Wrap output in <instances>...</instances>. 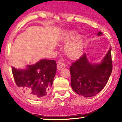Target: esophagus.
<instances>
[{
	"mask_svg": "<svg viewBox=\"0 0 122 122\" xmlns=\"http://www.w3.org/2000/svg\"><path fill=\"white\" fill-rule=\"evenodd\" d=\"M66 67V65H65V63H63L62 62H58V63L57 64V69L60 71L62 69Z\"/></svg>",
	"mask_w": 122,
	"mask_h": 122,
	"instance_id": "obj_1",
	"label": "esophagus"
}]
</instances>
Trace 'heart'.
Returning <instances> with one entry per match:
<instances>
[{"instance_id": "heart-1", "label": "heart", "mask_w": 122, "mask_h": 122, "mask_svg": "<svg viewBox=\"0 0 122 122\" xmlns=\"http://www.w3.org/2000/svg\"><path fill=\"white\" fill-rule=\"evenodd\" d=\"M76 32L71 30L67 32L61 38L62 42L66 43L64 51L69 58L76 59L81 56L83 52L84 40L81 34L76 35Z\"/></svg>"}]
</instances>
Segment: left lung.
<instances>
[{
	"instance_id": "left-lung-1",
	"label": "left lung",
	"mask_w": 122,
	"mask_h": 122,
	"mask_svg": "<svg viewBox=\"0 0 122 122\" xmlns=\"http://www.w3.org/2000/svg\"><path fill=\"white\" fill-rule=\"evenodd\" d=\"M102 35L99 32L98 36ZM110 49L102 61L99 63H91L86 53L70 67L71 86L80 95L89 97L95 96L102 90L108 81L112 70Z\"/></svg>"
}]
</instances>
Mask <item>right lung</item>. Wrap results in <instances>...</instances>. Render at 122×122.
I'll list each match as a JSON object with an SVG mask.
<instances>
[{
	"label": "right lung",
	"mask_w": 122,
	"mask_h": 122,
	"mask_svg": "<svg viewBox=\"0 0 122 122\" xmlns=\"http://www.w3.org/2000/svg\"><path fill=\"white\" fill-rule=\"evenodd\" d=\"M15 83L29 98L39 99L48 94L56 71L54 60L42 59L26 69L12 67Z\"/></svg>",
	"instance_id": "obj_1"
}]
</instances>
